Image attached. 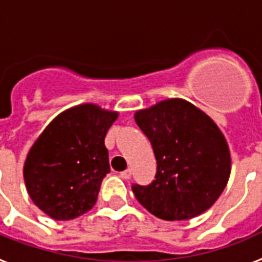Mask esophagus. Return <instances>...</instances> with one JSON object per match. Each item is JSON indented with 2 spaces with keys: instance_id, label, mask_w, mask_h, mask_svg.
<instances>
[{
  "instance_id": "obj_1",
  "label": "esophagus",
  "mask_w": 262,
  "mask_h": 262,
  "mask_svg": "<svg viewBox=\"0 0 262 262\" xmlns=\"http://www.w3.org/2000/svg\"><path fill=\"white\" fill-rule=\"evenodd\" d=\"M131 174H133L131 170H129V169H126V170H123V172L120 173V177L123 178V180H129V178H131Z\"/></svg>"
}]
</instances>
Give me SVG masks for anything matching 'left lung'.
<instances>
[{
  "mask_svg": "<svg viewBox=\"0 0 262 262\" xmlns=\"http://www.w3.org/2000/svg\"><path fill=\"white\" fill-rule=\"evenodd\" d=\"M135 120L157 161L151 184H133L139 203L164 221H186L209 210L231 173L228 145L216 124L184 99L138 111Z\"/></svg>",
  "mask_w": 262,
  "mask_h": 262,
  "instance_id": "obj_1",
  "label": "left lung"
}]
</instances>
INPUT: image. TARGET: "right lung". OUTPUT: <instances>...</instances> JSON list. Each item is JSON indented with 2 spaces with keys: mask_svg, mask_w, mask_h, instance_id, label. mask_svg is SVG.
Wrapping results in <instances>:
<instances>
[{
  "mask_svg": "<svg viewBox=\"0 0 262 262\" xmlns=\"http://www.w3.org/2000/svg\"><path fill=\"white\" fill-rule=\"evenodd\" d=\"M118 113L86 103L57 115L27 155L23 177L32 202L55 221L89 211L110 172L105 138Z\"/></svg>",
  "mask_w": 262,
  "mask_h": 262,
  "instance_id": "1",
  "label": "right lung"
}]
</instances>
